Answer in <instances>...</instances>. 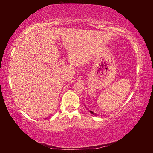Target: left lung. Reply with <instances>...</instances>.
Listing matches in <instances>:
<instances>
[{"mask_svg": "<svg viewBox=\"0 0 153 153\" xmlns=\"http://www.w3.org/2000/svg\"><path fill=\"white\" fill-rule=\"evenodd\" d=\"M84 106H85V107H86V105H84ZM87 110H88V111H89V112H90V113H91V114H92V115H95V116H97V113H94V112H93V111H90V110H89V109H88V108H87Z\"/></svg>", "mask_w": 153, "mask_h": 153, "instance_id": "left-lung-1", "label": "left lung"}]
</instances>
